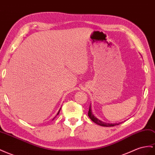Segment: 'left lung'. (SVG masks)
<instances>
[{"label":"left lung","instance_id":"left-lung-1","mask_svg":"<svg viewBox=\"0 0 155 155\" xmlns=\"http://www.w3.org/2000/svg\"><path fill=\"white\" fill-rule=\"evenodd\" d=\"M88 116L89 117V118L93 121L94 123H95L96 124H97L98 125H100V126H102V127H114V126H116V125H119L120 124V123H104L102 122V121L98 119H97V117H95L93 115V114H92V110H91V106L90 105L89 106V112H88Z\"/></svg>","mask_w":155,"mask_h":155}]
</instances>
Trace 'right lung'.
Instances as JSON below:
<instances>
[{"mask_svg":"<svg viewBox=\"0 0 155 155\" xmlns=\"http://www.w3.org/2000/svg\"><path fill=\"white\" fill-rule=\"evenodd\" d=\"M60 111H61V109H60V110H59V111H58V113H57V115H58V114H59V112H60ZM57 115H56V116H57ZM53 119H54V118H53Z\"/></svg>","mask_w":155,"mask_h":155,"instance_id":"1","label":"right lung"}]
</instances>
